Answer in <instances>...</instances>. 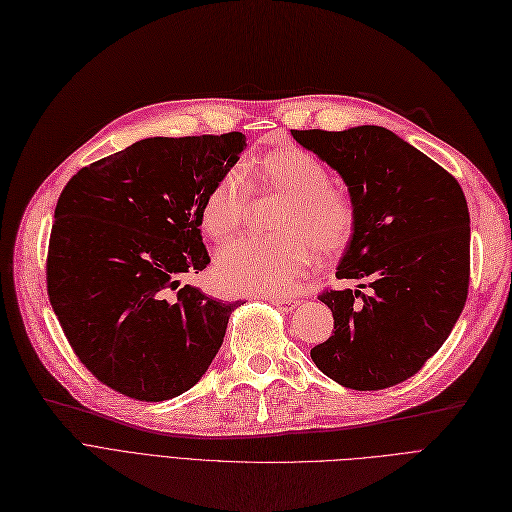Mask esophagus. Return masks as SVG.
I'll return each mask as SVG.
<instances>
[{"label":"esophagus","instance_id":"obj_1","mask_svg":"<svg viewBox=\"0 0 512 512\" xmlns=\"http://www.w3.org/2000/svg\"><path fill=\"white\" fill-rule=\"evenodd\" d=\"M265 301L272 303V305H276V307H280L282 311H293V309L299 305V301H297V299H291V297H280V295H270V297H265Z\"/></svg>","mask_w":512,"mask_h":512}]
</instances>
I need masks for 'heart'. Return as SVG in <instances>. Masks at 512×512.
Wrapping results in <instances>:
<instances>
[{"label":"heart","mask_w":512,"mask_h":512,"mask_svg":"<svg viewBox=\"0 0 512 512\" xmlns=\"http://www.w3.org/2000/svg\"><path fill=\"white\" fill-rule=\"evenodd\" d=\"M244 175L255 192L288 198L278 221V238H247L224 249L217 259V280L230 293L282 295L311 268L316 249L335 257L349 244L355 211L349 198L330 188L326 165L297 146H286L244 163ZM238 169L221 173L201 205L205 234L226 244L249 219L251 198Z\"/></svg>","instance_id":"b5f03b06"}]
</instances>
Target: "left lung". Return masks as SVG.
Segmentation results:
<instances>
[{
    "label": "left lung",
    "mask_w": 512,
    "mask_h": 512,
    "mask_svg": "<svg viewBox=\"0 0 512 512\" xmlns=\"http://www.w3.org/2000/svg\"><path fill=\"white\" fill-rule=\"evenodd\" d=\"M337 169L355 228L337 268L364 291H324L332 337L311 360L332 381L379 391L408 381L450 337L471 276V219L456 177L393 131L291 129Z\"/></svg>",
    "instance_id": "obj_1"
}]
</instances>
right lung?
Returning a JSON list of instances; mask_svg holds the SVG:
<instances>
[{
    "label": "right lung",
    "instance_id": "obj_1",
    "mask_svg": "<svg viewBox=\"0 0 512 512\" xmlns=\"http://www.w3.org/2000/svg\"><path fill=\"white\" fill-rule=\"evenodd\" d=\"M247 146L224 136L146 138L77 171L48 247V297L81 364L131 399L194 387L240 301L207 297L184 274L211 263L201 205Z\"/></svg>",
    "mask_w": 512,
    "mask_h": 512
}]
</instances>
